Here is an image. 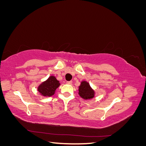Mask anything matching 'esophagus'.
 <instances>
[{"label":"esophagus","instance_id":"esophagus-1","mask_svg":"<svg viewBox=\"0 0 146 146\" xmlns=\"http://www.w3.org/2000/svg\"><path fill=\"white\" fill-rule=\"evenodd\" d=\"M66 83L69 84V85H72V81H68V82H66Z\"/></svg>","mask_w":146,"mask_h":146}]
</instances>
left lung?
I'll return each instance as SVG.
<instances>
[{"label": "left lung", "mask_w": 146, "mask_h": 146, "mask_svg": "<svg viewBox=\"0 0 146 146\" xmlns=\"http://www.w3.org/2000/svg\"><path fill=\"white\" fill-rule=\"evenodd\" d=\"M78 94L84 99H91L94 97V91L91 88L89 83L86 81L81 82V85L79 86Z\"/></svg>", "instance_id": "obj_1"}]
</instances>
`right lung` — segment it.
<instances>
[{
    "mask_svg": "<svg viewBox=\"0 0 146 146\" xmlns=\"http://www.w3.org/2000/svg\"><path fill=\"white\" fill-rule=\"evenodd\" d=\"M60 85L59 81L54 76H50L38 86V91L43 96L50 97L55 94V90Z\"/></svg>",
    "mask_w": 146,
    "mask_h": 146,
    "instance_id": "obj_1",
    "label": "right lung"
}]
</instances>
